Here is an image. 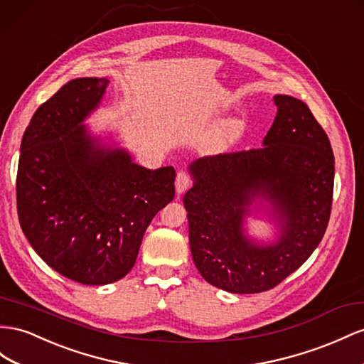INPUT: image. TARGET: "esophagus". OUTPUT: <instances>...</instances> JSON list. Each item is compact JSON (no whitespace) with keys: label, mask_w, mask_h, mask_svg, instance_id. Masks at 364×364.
<instances>
[{"label":"esophagus","mask_w":364,"mask_h":364,"mask_svg":"<svg viewBox=\"0 0 364 364\" xmlns=\"http://www.w3.org/2000/svg\"><path fill=\"white\" fill-rule=\"evenodd\" d=\"M191 185H193V179L186 171H179L178 176H176V191H178L179 194L188 190Z\"/></svg>","instance_id":"obj_1"}]
</instances>
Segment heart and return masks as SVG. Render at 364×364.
<instances>
[{"label":"heart","mask_w":364,"mask_h":364,"mask_svg":"<svg viewBox=\"0 0 364 364\" xmlns=\"http://www.w3.org/2000/svg\"><path fill=\"white\" fill-rule=\"evenodd\" d=\"M243 132V122L239 119L222 124L210 137V146L215 150H225L239 141Z\"/></svg>","instance_id":"heart-1"}]
</instances>
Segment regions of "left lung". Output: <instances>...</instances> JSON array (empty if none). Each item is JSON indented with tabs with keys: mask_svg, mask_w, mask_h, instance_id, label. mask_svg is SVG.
<instances>
[{
	"mask_svg": "<svg viewBox=\"0 0 364 364\" xmlns=\"http://www.w3.org/2000/svg\"><path fill=\"white\" fill-rule=\"evenodd\" d=\"M277 116L262 149L200 158L190 165L185 193L190 248L196 268L213 287L254 294L277 287L299 269L325 235L333 193L329 137L309 107L276 95ZM255 198L273 206L281 235L259 245L242 219Z\"/></svg>",
	"mask_w": 364,
	"mask_h": 364,
	"instance_id": "left-lung-1",
	"label": "left lung"
}]
</instances>
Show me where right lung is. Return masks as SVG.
Here are the masks:
<instances>
[{"label": "right lung", "instance_id": "add662e5", "mask_svg": "<svg viewBox=\"0 0 364 364\" xmlns=\"http://www.w3.org/2000/svg\"><path fill=\"white\" fill-rule=\"evenodd\" d=\"M107 77H77L32 116L16 174L21 230L48 267L82 284L130 272L144 232L174 198L173 166L149 170L107 149L82 125Z\"/></svg>", "mask_w": 364, "mask_h": 364}]
</instances>
